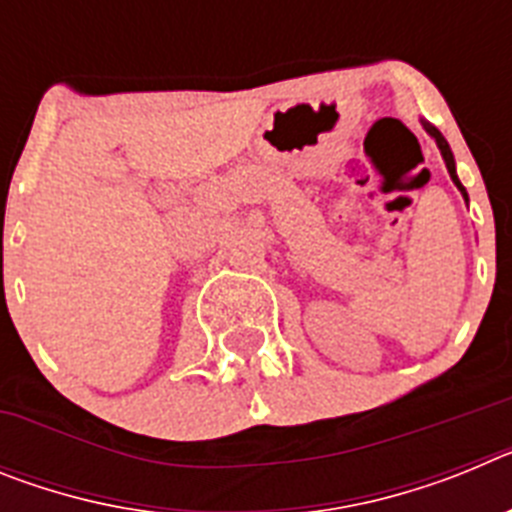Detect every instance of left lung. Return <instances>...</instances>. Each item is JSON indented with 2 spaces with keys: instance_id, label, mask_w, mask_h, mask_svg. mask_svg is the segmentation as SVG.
<instances>
[{
  "instance_id": "left-lung-1",
  "label": "left lung",
  "mask_w": 512,
  "mask_h": 512,
  "mask_svg": "<svg viewBox=\"0 0 512 512\" xmlns=\"http://www.w3.org/2000/svg\"><path fill=\"white\" fill-rule=\"evenodd\" d=\"M423 128H425V133H428V135H431L433 140H436V146L441 148V156H443V161H446V169H449V174H451V182H454L456 187H459V192L464 194V200H467V189L461 187L459 176H456V161H454V153H451V148H449V143H446V138H443V135L438 133L436 128H433L431 122H425V120H423Z\"/></svg>"
}]
</instances>
